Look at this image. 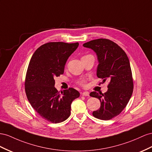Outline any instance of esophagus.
<instances>
[{"instance_id": "34e87169", "label": "esophagus", "mask_w": 152, "mask_h": 152, "mask_svg": "<svg viewBox=\"0 0 152 152\" xmlns=\"http://www.w3.org/2000/svg\"><path fill=\"white\" fill-rule=\"evenodd\" d=\"M81 94L83 96H89V93L88 91H84V92L81 93Z\"/></svg>"}]
</instances>
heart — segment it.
<instances>
[{
	"mask_svg": "<svg viewBox=\"0 0 152 152\" xmlns=\"http://www.w3.org/2000/svg\"><path fill=\"white\" fill-rule=\"evenodd\" d=\"M82 84H83L84 85V82H83V83H82Z\"/></svg>",
	"mask_w": 152,
	"mask_h": 152,
	"instance_id": "obj_1",
	"label": "heart"
}]
</instances>
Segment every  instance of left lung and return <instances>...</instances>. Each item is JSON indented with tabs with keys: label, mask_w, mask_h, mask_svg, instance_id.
<instances>
[{
	"label": "left lung",
	"mask_w": 152,
	"mask_h": 152,
	"mask_svg": "<svg viewBox=\"0 0 152 152\" xmlns=\"http://www.w3.org/2000/svg\"><path fill=\"white\" fill-rule=\"evenodd\" d=\"M83 46L96 53L98 61L96 75L104 82L109 81L107 91H93L89 95L99 99L100 109L93 115L102 120H109L120 114L132 95L134 84L129 59L116 43L107 39H97Z\"/></svg>",
	"instance_id": "1"
}]
</instances>
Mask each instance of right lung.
Returning <instances> with one entry per match:
<instances>
[{
	"label": "right lung",
	"mask_w": 152,
	"mask_h": 152,
	"mask_svg": "<svg viewBox=\"0 0 152 152\" xmlns=\"http://www.w3.org/2000/svg\"><path fill=\"white\" fill-rule=\"evenodd\" d=\"M79 45L45 43L35 51L28 64L25 82L27 99L41 117L53 124L66 120L73 100L80 96L73 88L59 93L54 87V78L63 74L65 64Z\"/></svg>",
	"instance_id": "add662e5"
}]
</instances>
